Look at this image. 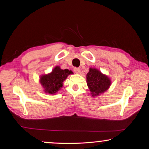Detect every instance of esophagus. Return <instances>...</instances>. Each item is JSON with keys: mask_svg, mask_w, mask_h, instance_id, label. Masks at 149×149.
I'll return each mask as SVG.
<instances>
[{"mask_svg": "<svg viewBox=\"0 0 149 149\" xmlns=\"http://www.w3.org/2000/svg\"><path fill=\"white\" fill-rule=\"evenodd\" d=\"M74 70L75 73H76V74H80V72H81V70L79 68H74Z\"/></svg>", "mask_w": 149, "mask_h": 149, "instance_id": "34e87169", "label": "esophagus"}]
</instances>
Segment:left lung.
<instances>
[{
	"instance_id": "8db88e82",
	"label": "left lung",
	"mask_w": 149,
	"mask_h": 149,
	"mask_svg": "<svg viewBox=\"0 0 149 149\" xmlns=\"http://www.w3.org/2000/svg\"><path fill=\"white\" fill-rule=\"evenodd\" d=\"M86 83L92 97H97L110 88L111 80L99 70L90 68L89 72L86 74Z\"/></svg>"
}]
</instances>
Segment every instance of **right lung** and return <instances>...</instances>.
I'll list each match as a JSON object with an SVG mask.
<instances>
[{
  "label": "right lung",
  "instance_id": "right-lung-1",
  "mask_svg": "<svg viewBox=\"0 0 149 149\" xmlns=\"http://www.w3.org/2000/svg\"><path fill=\"white\" fill-rule=\"evenodd\" d=\"M73 72L68 69L63 70L57 66L48 74L42 75L40 77L39 82L44 88L46 94L54 95L60 90L63 86V81Z\"/></svg>",
  "mask_w": 149,
  "mask_h": 149
}]
</instances>
